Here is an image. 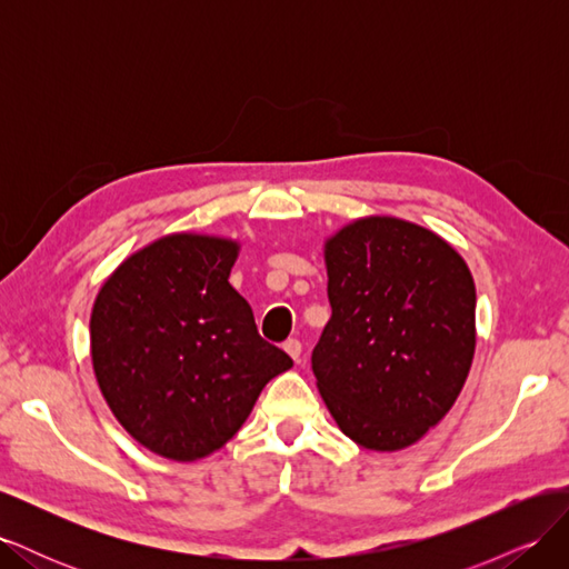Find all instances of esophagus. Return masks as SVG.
<instances>
[{
  "instance_id": "obj_1",
  "label": "esophagus",
  "mask_w": 569,
  "mask_h": 569,
  "mask_svg": "<svg viewBox=\"0 0 569 569\" xmlns=\"http://www.w3.org/2000/svg\"><path fill=\"white\" fill-rule=\"evenodd\" d=\"M282 349L287 351V356L291 360H295V363H301V341L299 339H287Z\"/></svg>"
}]
</instances>
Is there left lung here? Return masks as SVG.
Segmentation results:
<instances>
[{
  "instance_id": "8db88e82",
  "label": "left lung",
  "mask_w": 569,
  "mask_h": 569,
  "mask_svg": "<svg viewBox=\"0 0 569 569\" xmlns=\"http://www.w3.org/2000/svg\"><path fill=\"white\" fill-rule=\"evenodd\" d=\"M332 318L313 349L318 391L370 451L416 443L456 403L475 356V280L462 256L391 216L358 218L325 242Z\"/></svg>"
}]
</instances>
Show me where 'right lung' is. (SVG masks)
<instances>
[{"label": "right lung", "instance_id": "1", "mask_svg": "<svg viewBox=\"0 0 569 569\" xmlns=\"http://www.w3.org/2000/svg\"><path fill=\"white\" fill-rule=\"evenodd\" d=\"M239 244L178 232L134 251L101 284L92 366L126 432L157 456L192 462L226 446L291 358L261 339L228 282Z\"/></svg>", "mask_w": 569, "mask_h": 569}]
</instances>
